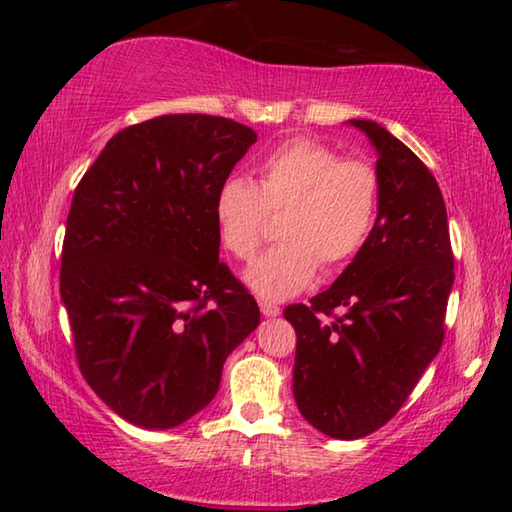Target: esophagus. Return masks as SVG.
<instances>
[{
    "label": "esophagus",
    "mask_w": 512,
    "mask_h": 512,
    "mask_svg": "<svg viewBox=\"0 0 512 512\" xmlns=\"http://www.w3.org/2000/svg\"><path fill=\"white\" fill-rule=\"evenodd\" d=\"M259 309H262V314L264 316H268V318H275V316H280V307L275 305V302H268V300H259Z\"/></svg>",
    "instance_id": "esophagus-1"
}]
</instances>
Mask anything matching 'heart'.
<instances>
[{"label": "heart", "mask_w": 512, "mask_h": 512, "mask_svg": "<svg viewBox=\"0 0 512 512\" xmlns=\"http://www.w3.org/2000/svg\"><path fill=\"white\" fill-rule=\"evenodd\" d=\"M277 237L246 271L262 298L296 296L314 280L318 264L336 271L366 246L379 210V173L366 160L343 158L329 146L296 137L257 164L255 185L228 178L214 198L223 246L250 259L266 237L268 212H280Z\"/></svg>", "instance_id": "obj_1"}]
</instances>
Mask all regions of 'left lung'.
I'll return each mask as SVG.
<instances>
[{"label":"left lung","instance_id":"8db88e82","mask_svg":"<svg viewBox=\"0 0 512 512\" xmlns=\"http://www.w3.org/2000/svg\"><path fill=\"white\" fill-rule=\"evenodd\" d=\"M377 151L379 210L366 246L332 287L289 305L293 397L311 427L357 440L402 409L445 339L454 284L447 210L436 178L384 126L350 119Z\"/></svg>","mask_w":512,"mask_h":512}]
</instances>
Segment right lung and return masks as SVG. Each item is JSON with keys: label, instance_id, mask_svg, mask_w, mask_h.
<instances>
[{"label": "right lung", "instance_id": "obj_1", "mask_svg": "<svg viewBox=\"0 0 512 512\" xmlns=\"http://www.w3.org/2000/svg\"><path fill=\"white\" fill-rule=\"evenodd\" d=\"M255 142L232 119L162 115L119 131L76 187L60 262L76 361L137 427L203 411L259 325L214 221L216 192Z\"/></svg>", "mask_w": 512, "mask_h": 512}]
</instances>
